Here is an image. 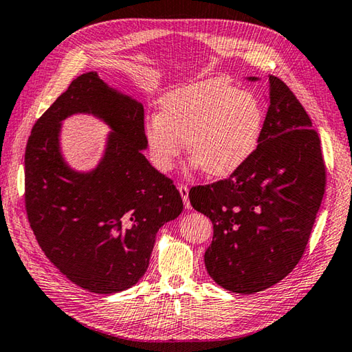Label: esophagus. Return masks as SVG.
<instances>
[{"mask_svg": "<svg viewBox=\"0 0 352 352\" xmlns=\"http://www.w3.org/2000/svg\"><path fill=\"white\" fill-rule=\"evenodd\" d=\"M178 192H180V195L183 198V203H184V208H190V203H189V188L186 184H178Z\"/></svg>", "mask_w": 352, "mask_h": 352, "instance_id": "esophagus-1", "label": "esophagus"}]
</instances>
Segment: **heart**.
Returning <instances> with one entry per match:
<instances>
[{
	"mask_svg": "<svg viewBox=\"0 0 352 352\" xmlns=\"http://www.w3.org/2000/svg\"><path fill=\"white\" fill-rule=\"evenodd\" d=\"M265 123L256 94L230 82L209 79L172 89L160 99V116L144 120V139L160 170L186 153L208 175L227 177L254 154Z\"/></svg>",
	"mask_w": 352,
	"mask_h": 352,
	"instance_id": "b5f03b06",
	"label": "heart"
}]
</instances>
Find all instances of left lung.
Segmentation results:
<instances>
[{
	"label": "left lung",
	"mask_w": 352,
	"mask_h": 352,
	"mask_svg": "<svg viewBox=\"0 0 352 352\" xmlns=\"http://www.w3.org/2000/svg\"><path fill=\"white\" fill-rule=\"evenodd\" d=\"M268 80L270 105L254 154L230 177L189 190L192 208L213 224L208 273L241 294L270 288L298 265L327 186L311 119L284 82Z\"/></svg>",
	"instance_id": "obj_1"
}]
</instances>
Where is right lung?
Returning <instances> with one entry per match:
<instances>
[{
    "mask_svg": "<svg viewBox=\"0 0 352 352\" xmlns=\"http://www.w3.org/2000/svg\"><path fill=\"white\" fill-rule=\"evenodd\" d=\"M91 112L113 129L106 155L88 175L60 155V122ZM140 102L117 93L98 73L76 78L33 125L25 146V212L45 256L85 290H126L146 272L160 227L183 210L174 182L153 168L142 151Z\"/></svg>",
    "mask_w": 352,
    "mask_h": 352,
    "instance_id": "right-lung-1",
    "label": "right lung"
}]
</instances>
